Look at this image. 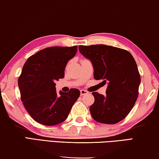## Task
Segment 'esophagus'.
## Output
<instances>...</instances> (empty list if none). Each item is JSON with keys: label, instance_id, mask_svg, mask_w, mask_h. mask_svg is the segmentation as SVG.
Masks as SVG:
<instances>
[{"label": "esophagus", "instance_id": "34e87169", "mask_svg": "<svg viewBox=\"0 0 159 159\" xmlns=\"http://www.w3.org/2000/svg\"><path fill=\"white\" fill-rule=\"evenodd\" d=\"M80 94H81V95H84L88 94V92L84 90V89H81V90H80Z\"/></svg>", "mask_w": 159, "mask_h": 159}]
</instances>
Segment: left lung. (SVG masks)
Segmentation results:
<instances>
[{
    "label": "left lung",
    "mask_w": 159,
    "mask_h": 159,
    "mask_svg": "<svg viewBox=\"0 0 159 159\" xmlns=\"http://www.w3.org/2000/svg\"><path fill=\"white\" fill-rule=\"evenodd\" d=\"M80 52L90 60L94 78L107 85L106 95L94 92L91 116L99 123L116 124L128 116L139 95L141 77L129 52L112 46H80Z\"/></svg>",
    "instance_id": "obj_1"
}]
</instances>
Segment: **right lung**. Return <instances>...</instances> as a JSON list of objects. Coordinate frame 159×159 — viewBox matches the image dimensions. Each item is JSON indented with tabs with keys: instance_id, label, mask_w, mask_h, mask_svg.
<instances>
[{
	"instance_id": "right-lung-1",
	"label": "right lung",
	"mask_w": 159,
	"mask_h": 159,
	"mask_svg": "<svg viewBox=\"0 0 159 159\" xmlns=\"http://www.w3.org/2000/svg\"><path fill=\"white\" fill-rule=\"evenodd\" d=\"M77 52V46L48 47L30 57L23 66L18 81L20 99L39 123L50 126L62 123L80 97L78 89L57 94L55 87V82L64 78L66 65Z\"/></svg>"
}]
</instances>
